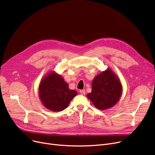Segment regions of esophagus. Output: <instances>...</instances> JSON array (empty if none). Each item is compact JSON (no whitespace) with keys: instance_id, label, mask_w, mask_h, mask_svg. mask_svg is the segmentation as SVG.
Here are the masks:
<instances>
[{"instance_id":"obj_1","label":"esophagus","mask_w":155,"mask_h":155,"mask_svg":"<svg viewBox=\"0 0 155 155\" xmlns=\"http://www.w3.org/2000/svg\"><path fill=\"white\" fill-rule=\"evenodd\" d=\"M80 93L82 94V95H85V94H86V92H85V90H84V89H83V90H80Z\"/></svg>"}]
</instances>
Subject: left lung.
<instances>
[{
    "mask_svg": "<svg viewBox=\"0 0 155 155\" xmlns=\"http://www.w3.org/2000/svg\"><path fill=\"white\" fill-rule=\"evenodd\" d=\"M92 88V92L87 94V97L100 110L113 107L122 94L120 81L109 68L94 78Z\"/></svg>",
    "mask_w": 155,
    "mask_h": 155,
    "instance_id": "left-lung-1",
    "label": "left lung"
}]
</instances>
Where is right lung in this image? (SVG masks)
I'll list each match as a JSON object with an SVG mask.
<instances>
[{
    "label": "right lung",
    "mask_w": 155,
    "mask_h": 155,
    "mask_svg": "<svg viewBox=\"0 0 155 155\" xmlns=\"http://www.w3.org/2000/svg\"><path fill=\"white\" fill-rule=\"evenodd\" d=\"M77 92L70 90L68 84L55 72H51L41 82L39 87V98L44 106L53 112L66 109Z\"/></svg>",
    "instance_id": "right-lung-1"
}]
</instances>
